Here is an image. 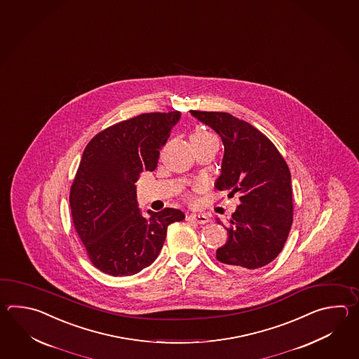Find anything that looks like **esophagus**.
I'll return each mask as SVG.
<instances>
[{
	"instance_id": "1",
	"label": "esophagus",
	"mask_w": 359,
	"mask_h": 359,
	"mask_svg": "<svg viewBox=\"0 0 359 359\" xmlns=\"http://www.w3.org/2000/svg\"><path fill=\"white\" fill-rule=\"evenodd\" d=\"M187 221L195 222L198 224H205L209 222V218L205 214H190L187 215Z\"/></svg>"
}]
</instances>
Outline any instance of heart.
Segmentation results:
<instances>
[{"label":"heart","mask_w":359,"mask_h":359,"mask_svg":"<svg viewBox=\"0 0 359 359\" xmlns=\"http://www.w3.org/2000/svg\"><path fill=\"white\" fill-rule=\"evenodd\" d=\"M210 136H213V135H212V133H209V132H206V130H195V132L191 135V142H194V141H200V140H204V138L210 137Z\"/></svg>","instance_id":"b5f03b06"}]
</instances>
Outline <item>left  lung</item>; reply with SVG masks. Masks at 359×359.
Masks as SVG:
<instances>
[{"mask_svg":"<svg viewBox=\"0 0 359 359\" xmlns=\"http://www.w3.org/2000/svg\"><path fill=\"white\" fill-rule=\"evenodd\" d=\"M222 138L224 156L217 190L238 194L217 259L231 268L267 266L281 252L292 224L291 175L283 155L260 130L221 111L191 110ZM221 223V222H218Z\"/></svg>","mask_w":359,"mask_h":359,"instance_id":"1","label":"left lung"}]
</instances>
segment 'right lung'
<instances>
[{
    "instance_id": "right-lung-1",
    "label": "right lung",
    "mask_w": 359,
    "mask_h": 359,
    "mask_svg": "<svg viewBox=\"0 0 359 359\" xmlns=\"http://www.w3.org/2000/svg\"><path fill=\"white\" fill-rule=\"evenodd\" d=\"M180 111L145 113L99 132L84 149L69 203L73 224L95 267L107 275H136L161 252L167 229L184 214L173 208L141 215L136 186L156 168Z\"/></svg>"
}]
</instances>
